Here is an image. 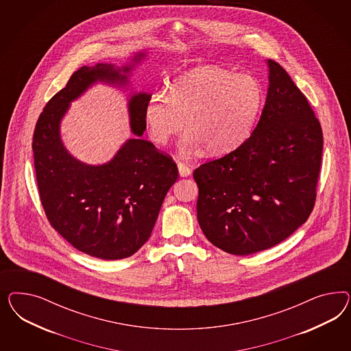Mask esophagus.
I'll return each mask as SVG.
<instances>
[{
	"label": "esophagus",
	"mask_w": 351,
	"mask_h": 351,
	"mask_svg": "<svg viewBox=\"0 0 351 351\" xmlns=\"http://www.w3.org/2000/svg\"><path fill=\"white\" fill-rule=\"evenodd\" d=\"M178 169H179V173H180L181 178H188L191 173V167L186 166L185 163H178Z\"/></svg>",
	"instance_id": "1"
}]
</instances>
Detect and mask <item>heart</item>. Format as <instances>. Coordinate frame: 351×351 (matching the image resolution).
Returning <instances> with one entry per match:
<instances>
[{
  "label": "heart",
  "instance_id": "b5f03b06",
  "mask_svg": "<svg viewBox=\"0 0 351 351\" xmlns=\"http://www.w3.org/2000/svg\"><path fill=\"white\" fill-rule=\"evenodd\" d=\"M265 101L254 75L201 66L179 77L170 93L158 90L144 106V123L154 144L165 145L185 128V150L206 148L220 156L241 147L252 134Z\"/></svg>",
  "mask_w": 351,
  "mask_h": 351
}]
</instances>
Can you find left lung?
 <instances>
[{
  "mask_svg": "<svg viewBox=\"0 0 351 351\" xmlns=\"http://www.w3.org/2000/svg\"><path fill=\"white\" fill-rule=\"evenodd\" d=\"M265 106L251 136L193 172L206 238L247 256L280 243L308 220L317 197L323 134L305 95L267 59Z\"/></svg>",
  "mask_w": 351,
  "mask_h": 351,
  "instance_id": "obj_1",
  "label": "left lung"
}]
</instances>
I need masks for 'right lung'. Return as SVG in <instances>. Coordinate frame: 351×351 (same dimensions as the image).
<instances>
[{
  "instance_id": "add662e5",
  "label": "right lung",
  "mask_w": 351,
  "mask_h": 351,
  "mask_svg": "<svg viewBox=\"0 0 351 351\" xmlns=\"http://www.w3.org/2000/svg\"><path fill=\"white\" fill-rule=\"evenodd\" d=\"M145 56V51L135 53L122 66H81L43 108L34 128V169L47 220L78 251L103 260L130 257L148 241L163 199L178 180V166L140 138L147 128V93L128 97L130 128L135 138H128L103 165L75 158L64 147L60 123L71 103L91 86H128L135 65Z\"/></svg>"
}]
</instances>
